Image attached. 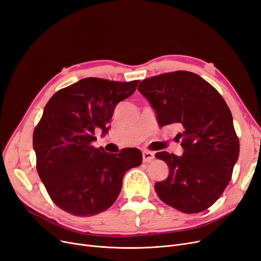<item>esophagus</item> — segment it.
Segmentation results:
<instances>
[{
    "mask_svg": "<svg viewBox=\"0 0 261 261\" xmlns=\"http://www.w3.org/2000/svg\"><path fill=\"white\" fill-rule=\"evenodd\" d=\"M154 158L153 152L150 151H143V162H150L152 159Z\"/></svg>",
    "mask_w": 261,
    "mask_h": 261,
    "instance_id": "esophagus-1",
    "label": "esophagus"
}]
</instances>
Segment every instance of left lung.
<instances>
[{
	"label": "left lung",
	"instance_id": "left-lung-1",
	"mask_svg": "<svg viewBox=\"0 0 261 261\" xmlns=\"http://www.w3.org/2000/svg\"><path fill=\"white\" fill-rule=\"evenodd\" d=\"M139 92L155 111L160 127H182L176 141L184 153L156 152L169 174L154 185L166 205L197 213L217 201L231 179L240 145L231 112L211 84L190 71H175L143 80Z\"/></svg>",
	"mask_w": 261,
	"mask_h": 261
}]
</instances>
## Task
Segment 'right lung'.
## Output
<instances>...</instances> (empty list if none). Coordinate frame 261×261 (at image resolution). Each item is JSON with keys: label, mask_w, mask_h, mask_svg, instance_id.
<instances>
[{"label": "right lung", "mask_w": 261, "mask_h": 261, "mask_svg": "<svg viewBox=\"0 0 261 261\" xmlns=\"http://www.w3.org/2000/svg\"><path fill=\"white\" fill-rule=\"evenodd\" d=\"M139 80L86 77L56 92L33 134L37 172L56 206L75 217H93L118 197L122 178L142 164L137 148L120 153L95 148V131L108 133L115 107L130 97Z\"/></svg>", "instance_id": "add662e5"}]
</instances>
